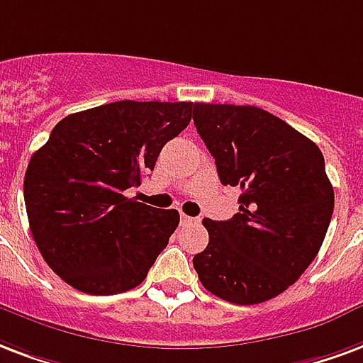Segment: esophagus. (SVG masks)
<instances>
[{"instance_id": "34e87169", "label": "esophagus", "mask_w": 363, "mask_h": 363, "mask_svg": "<svg viewBox=\"0 0 363 363\" xmlns=\"http://www.w3.org/2000/svg\"><path fill=\"white\" fill-rule=\"evenodd\" d=\"M181 223H182V225H192V223H198V219H196V217H189V216H184V213H182Z\"/></svg>"}]
</instances>
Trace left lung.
Instances as JSON below:
<instances>
[{
	"mask_svg": "<svg viewBox=\"0 0 363 363\" xmlns=\"http://www.w3.org/2000/svg\"><path fill=\"white\" fill-rule=\"evenodd\" d=\"M194 125L223 184L242 190L229 221L203 219L209 242L194 269L211 294L262 304L296 283L323 244L335 208L323 154L254 106L194 104Z\"/></svg>",
	"mask_w": 363,
	"mask_h": 363,
	"instance_id": "left-lung-1",
	"label": "left lung"
}]
</instances>
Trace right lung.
Returning a JSON list of instances; mask_svg holds the SVG:
<instances>
[{
    "instance_id": "1",
    "label": "right lung",
    "mask_w": 363,
    "mask_h": 363,
    "mask_svg": "<svg viewBox=\"0 0 363 363\" xmlns=\"http://www.w3.org/2000/svg\"><path fill=\"white\" fill-rule=\"evenodd\" d=\"M192 101H133L67 115L30 157L24 206L45 264L96 296L146 279L179 227L177 209L127 198L154 171L161 147L189 127Z\"/></svg>"
}]
</instances>
